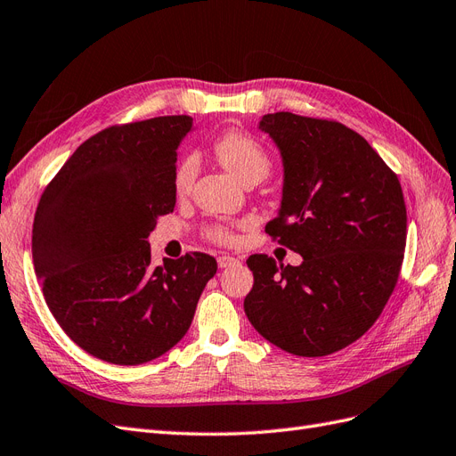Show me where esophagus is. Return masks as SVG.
I'll return each mask as SVG.
<instances>
[{"mask_svg":"<svg viewBox=\"0 0 456 456\" xmlns=\"http://www.w3.org/2000/svg\"><path fill=\"white\" fill-rule=\"evenodd\" d=\"M217 265H219V269H227V267H232V265H239V259L229 256V254H224V256L217 257Z\"/></svg>","mask_w":456,"mask_h":456,"instance_id":"obj_1","label":"esophagus"}]
</instances>
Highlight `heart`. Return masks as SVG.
Returning <instances> with one entry per match:
<instances>
[{"mask_svg":"<svg viewBox=\"0 0 456 456\" xmlns=\"http://www.w3.org/2000/svg\"><path fill=\"white\" fill-rule=\"evenodd\" d=\"M214 155L217 157L232 175L246 183L249 180H263L271 170V157L265 148L242 130H229L212 145ZM199 175V157L195 153H187L180 159L174 170V189L178 195H185L193 189V183ZM208 237L216 242L227 244L232 240V232L227 227L216 225L208 229Z\"/></svg>","mask_w":456,"mask_h":456,"instance_id":"obj_1","label":"heart"}]
</instances>
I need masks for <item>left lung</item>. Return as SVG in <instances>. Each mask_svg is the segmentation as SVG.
<instances>
[{
	"label": "left lung",
	"instance_id": "1",
	"mask_svg": "<svg viewBox=\"0 0 456 456\" xmlns=\"http://www.w3.org/2000/svg\"><path fill=\"white\" fill-rule=\"evenodd\" d=\"M259 128L284 165L282 202L265 231L303 263L249 256L254 288L244 313L289 354L328 356L375 324L398 282L403 191L365 138L341 123L278 111L263 115Z\"/></svg>",
	"mask_w": 456,
	"mask_h": 456
}]
</instances>
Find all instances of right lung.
<instances>
[{
    "instance_id": "right-lung-1",
    "label": "right lung",
    "mask_w": 456,
    "mask_h": 456,
    "mask_svg": "<svg viewBox=\"0 0 456 456\" xmlns=\"http://www.w3.org/2000/svg\"><path fill=\"white\" fill-rule=\"evenodd\" d=\"M189 115L115 125L83 142L39 199L32 256L69 339L117 365L163 356L187 333L212 256L151 265L150 232L175 207L174 170Z\"/></svg>"
}]
</instances>
